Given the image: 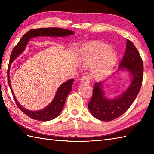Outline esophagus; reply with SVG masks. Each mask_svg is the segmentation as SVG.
I'll return each mask as SVG.
<instances>
[{
  "instance_id": "obj_1",
  "label": "esophagus",
  "mask_w": 154,
  "mask_h": 154,
  "mask_svg": "<svg viewBox=\"0 0 154 154\" xmlns=\"http://www.w3.org/2000/svg\"><path fill=\"white\" fill-rule=\"evenodd\" d=\"M81 83H83V84H87V85H89L90 83V81H89V78L87 76H83L81 77Z\"/></svg>"
}]
</instances>
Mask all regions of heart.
Here are the masks:
<instances>
[{
    "mask_svg": "<svg viewBox=\"0 0 154 154\" xmlns=\"http://www.w3.org/2000/svg\"><path fill=\"white\" fill-rule=\"evenodd\" d=\"M117 54L109 45L94 42L83 45L80 50V61L84 66L92 67L96 79H102L110 73L117 61Z\"/></svg>",
    "mask_w": 154,
    "mask_h": 154,
    "instance_id": "obj_1",
    "label": "heart"
}]
</instances>
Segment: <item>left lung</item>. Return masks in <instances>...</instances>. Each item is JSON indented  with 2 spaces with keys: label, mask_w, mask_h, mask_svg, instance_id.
Listing matches in <instances>:
<instances>
[{
  "label": "left lung",
  "mask_w": 154,
  "mask_h": 154,
  "mask_svg": "<svg viewBox=\"0 0 154 154\" xmlns=\"http://www.w3.org/2000/svg\"><path fill=\"white\" fill-rule=\"evenodd\" d=\"M117 71L127 72L130 77L129 85L119 95L114 98L107 97L103 81L93 85V96L88 104V108L91 114L99 120L111 121L122 115L132 105L141 88L143 61L135 45L128 40Z\"/></svg>",
  "instance_id": "8db88e82"
}]
</instances>
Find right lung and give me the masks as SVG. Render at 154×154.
Listing matches in <instances>:
<instances>
[{
	"mask_svg": "<svg viewBox=\"0 0 154 154\" xmlns=\"http://www.w3.org/2000/svg\"><path fill=\"white\" fill-rule=\"evenodd\" d=\"M74 31H71L67 29L60 28H38L30 30L27 33H26L19 41L18 44L13 49L12 54L10 57L9 66L8 69V81L10 88L12 91V95L14 98L15 102L17 106L19 107L23 112L26 114L32 119L39 121H49L54 119L60 115L62 109L64 106V104L66 100L67 97L72 90L74 79H71L60 85L55 93V97L51 102L48 106L44 108L43 109L39 110H28L23 107L18 101L16 99L11 85V79H10V69H11V64L20 55L22 54L25 50L26 47L30 40V39L39 37V36H50V37H67L69 35H73Z\"/></svg>",
	"mask_w": 154,
	"mask_h": 154,
	"instance_id": "right-lung-1",
	"label": "right lung"
}]
</instances>
